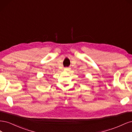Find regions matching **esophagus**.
Returning a JSON list of instances; mask_svg holds the SVG:
<instances>
[{"label":"esophagus","instance_id":"obj_1","mask_svg":"<svg viewBox=\"0 0 132 132\" xmlns=\"http://www.w3.org/2000/svg\"><path fill=\"white\" fill-rule=\"evenodd\" d=\"M68 70H69V69H68V68H67V67L64 68V71H67Z\"/></svg>","mask_w":132,"mask_h":132}]
</instances>
